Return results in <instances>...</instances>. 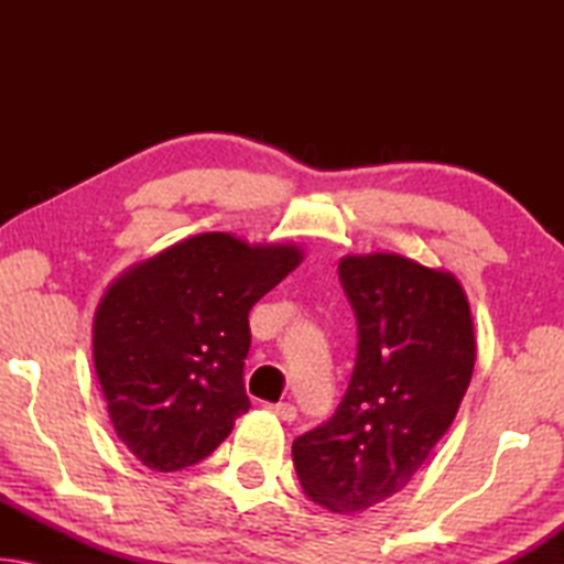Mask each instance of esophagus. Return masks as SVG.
Wrapping results in <instances>:
<instances>
[{"instance_id": "esophagus-1", "label": "esophagus", "mask_w": 564, "mask_h": 564, "mask_svg": "<svg viewBox=\"0 0 564 564\" xmlns=\"http://www.w3.org/2000/svg\"><path fill=\"white\" fill-rule=\"evenodd\" d=\"M265 408H269L273 415H279L281 420H285V423H293L295 415H299V410H295V405H291V403H271Z\"/></svg>"}]
</instances>
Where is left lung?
Returning <instances> with one entry per match:
<instances>
[{"label":"left lung","mask_w":564,"mask_h":564,"mask_svg":"<svg viewBox=\"0 0 564 564\" xmlns=\"http://www.w3.org/2000/svg\"><path fill=\"white\" fill-rule=\"evenodd\" d=\"M358 356L333 417L293 441L301 488L330 512L393 498L453 425L473 378L470 303L453 273L398 253L338 263Z\"/></svg>","instance_id":"8db88e82"}]
</instances>
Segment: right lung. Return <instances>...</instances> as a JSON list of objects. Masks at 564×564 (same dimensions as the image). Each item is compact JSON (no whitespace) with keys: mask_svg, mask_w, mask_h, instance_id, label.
Segmentation results:
<instances>
[{"mask_svg":"<svg viewBox=\"0 0 564 564\" xmlns=\"http://www.w3.org/2000/svg\"><path fill=\"white\" fill-rule=\"evenodd\" d=\"M303 261L299 246L198 234L113 281L94 316V368L119 441L149 470L212 455L248 403V313Z\"/></svg>","mask_w":564,"mask_h":564,"instance_id":"1","label":"right lung"}]
</instances>
